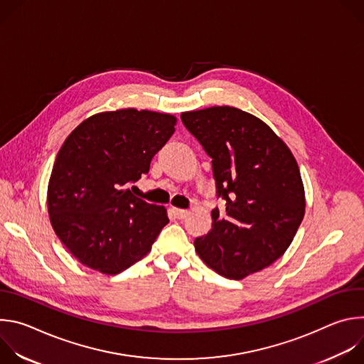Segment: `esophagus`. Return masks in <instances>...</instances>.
Wrapping results in <instances>:
<instances>
[{"label":"esophagus","instance_id":"1","mask_svg":"<svg viewBox=\"0 0 364 364\" xmlns=\"http://www.w3.org/2000/svg\"><path fill=\"white\" fill-rule=\"evenodd\" d=\"M173 215L176 219H184L187 215H188V210H184V209H177V207H173L171 209Z\"/></svg>","mask_w":364,"mask_h":364}]
</instances>
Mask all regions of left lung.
Segmentation results:
<instances>
[{
  "label": "left lung",
  "mask_w": 364,
  "mask_h": 364,
  "mask_svg": "<svg viewBox=\"0 0 364 364\" xmlns=\"http://www.w3.org/2000/svg\"><path fill=\"white\" fill-rule=\"evenodd\" d=\"M212 159L218 198L212 229L196 237L203 262L229 279L269 267L291 245L305 213L304 186L289 148L261 119L230 107L181 114Z\"/></svg>",
  "instance_id": "1"
}]
</instances>
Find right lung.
<instances>
[{
    "mask_svg": "<svg viewBox=\"0 0 364 364\" xmlns=\"http://www.w3.org/2000/svg\"><path fill=\"white\" fill-rule=\"evenodd\" d=\"M176 121L168 114L121 109L87 118L66 138L48 181V215L85 267L108 275L125 271L168 223L163 205L125 187L149 171Z\"/></svg>",
    "mask_w": 364,
    "mask_h": 364,
    "instance_id": "obj_1",
    "label": "right lung"
}]
</instances>
